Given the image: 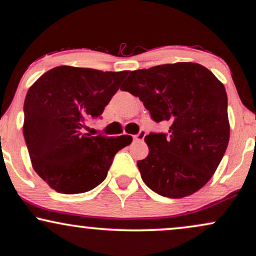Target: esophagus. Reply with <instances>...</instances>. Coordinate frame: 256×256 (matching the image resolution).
<instances>
[{
    "instance_id": "1",
    "label": "esophagus",
    "mask_w": 256,
    "mask_h": 256,
    "mask_svg": "<svg viewBox=\"0 0 256 256\" xmlns=\"http://www.w3.org/2000/svg\"><path fill=\"white\" fill-rule=\"evenodd\" d=\"M146 131L142 130V131L140 132V134H136V136H134V142H142V140H144V137H146Z\"/></svg>"
}]
</instances>
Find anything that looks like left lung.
Returning a JSON list of instances; mask_svg holds the SVG:
<instances>
[{"instance_id":"obj_1","label":"left lung","mask_w":256,"mask_h":256,"mask_svg":"<svg viewBox=\"0 0 256 256\" xmlns=\"http://www.w3.org/2000/svg\"><path fill=\"white\" fill-rule=\"evenodd\" d=\"M124 90L140 98L155 122H169L168 134L144 138L149 154L137 162L144 184L167 198L188 196L214 174L230 137L223 83L190 62L132 72Z\"/></svg>"}]
</instances>
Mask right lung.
Masks as SVG:
<instances>
[{
  "mask_svg": "<svg viewBox=\"0 0 256 256\" xmlns=\"http://www.w3.org/2000/svg\"><path fill=\"white\" fill-rule=\"evenodd\" d=\"M128 72L56 66L30 86L24 104V137L33 169L52 190L78 194L107 176L124 136L89 137L86 120L98 118Z\"/></svg>",
  "mask_w": 256,
  "mask_h": 256,
  "instance_id": "1",
  "label": "right lung"
}]
</instances>
